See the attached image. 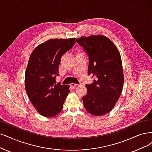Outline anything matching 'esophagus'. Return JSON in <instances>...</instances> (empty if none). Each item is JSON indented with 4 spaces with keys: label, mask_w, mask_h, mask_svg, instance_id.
<instances>
[{
    "label": "esophagus",
    "mask_w": 152,
    "mask_h": 152,
    "mask_svg": "<svg viewBox=\"0 0 152 152\" xmlns=\"http://www.w3.org/2000/svg\"><path fill=\"white\" fill-rule=\"evenodd\" d=\"M70 86H71V88H75V87H77V86H79V85H77V84H75V83H71V85H70Z\"/></svg>",
    "instance_id": "1"
}]
</instances>
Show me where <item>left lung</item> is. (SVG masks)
Here are the masks:
<instances>
[{"label":"left lung","mask_w":152,"mask_h":152,"mask_svg":"<svg viewBox=\"0 0 152 152\" xmlns=\"http://www.w3.org/2000/svg\"><path fill=\"white\" fill-rule=\"evenodd\" d=\"M89 58L88 75L93 83L86 85L87 94L82 99L86 110L92 115L110 112L121 94L124 83L120 54L110 39L103 35L76 39Z\"/></svg>","instance_id":"obj_1"}]
</instances>
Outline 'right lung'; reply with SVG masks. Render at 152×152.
Instances as JSON below:
<instances>
[{
    "label": "right lung",
    "mask_w": 152,
    "mask_h": 152,
    "mask_svg": "<svg viewBox=\"0 0 152 152\" xmlns=\"http://www.w3.org/2000/svg\"><path fill=\"white\" fill-rule=\"evenodd\" d=\"M76 39H51L33 50L25 73L26 91L39 114L53 117L63 109L69 86L56 81L61 59L75 44Z\"/></svg>",
    "instance_id": "add662e5"
}]
</instances>
